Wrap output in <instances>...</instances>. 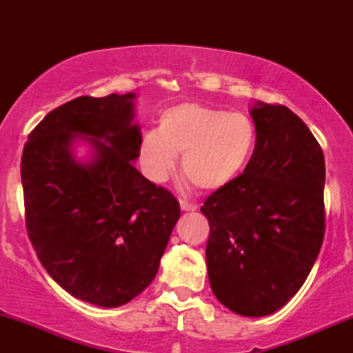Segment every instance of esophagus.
<instances>
[{"instance_id": "esophagus-1", "label": "esophagus", "mask_w": 353, "mask_h": 353, "mask_svg": "<svg viewBox=\"0 0 353 353\" xmlns=\"http://www.w3.org/2000/svg\"><path fill=\"white\" fill-rule=\"evenodd\" d=\"M180 207H181V210H185V212H194L197 209L196 204H192V202H188L185 199H180Z\"/></svg>"}]
</instances>
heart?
I'll use <instances>...</instances> for the list:
<instances>
[{"mask_svg":"<svg viewBox=\"0 0 353 353\" xmlns=\"http://www.w3.org/2000/svg\"><path fill=\"white\" fill-rule=\"evenodd\" d=\"M257 132L248 115L183 103L161 115L157 132L139 146L144 170L163 181L181 156V170L192 186L215 191L238 178L252 157Z\"/></svg>","mask_w":353,"mask_h":353,"instance_id":"heart-1","label":"heart"}]
</instances>
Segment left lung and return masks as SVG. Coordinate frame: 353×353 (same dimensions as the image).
Listing matches in <instances>:
<instances>
[{"label":"left lung","mask_w":353,"mask_h":353,"mask_svg":"<svg viewBox=\"0 0 353 353\" xmlns=\"http://www.w3.org/2000/svg\"><path fill=\"white\" fill-rule=\"evenodd\" d=\"M257 143L244 172L207 197V270L215 297L265 316L302 288L325 238V156L302 119L281 104L250 110Z\"/></svg>","instance_id":"left-lung-1"}]
</instances>
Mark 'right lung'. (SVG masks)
<instances>
[{
	"label": "right lung",
	"mask_w": 353,
	"mask_h": 353,
	"mask_svg": "<svg viewBox=\"0 0 353 353\" xmlns=\"http://www.w3.org/2000/svg\"><path fill=\"white\" fill-rule=\"evenodd\" d=\"M134 94L80 96L28 134L21 161L26 225L50 276L80 301L119 307L146 289L180 219V204L133 165L141 133ZM92 143L81 164L71 143Z\"/></svg>",
	"instance_id": "obj_1"
}]
</instances>
